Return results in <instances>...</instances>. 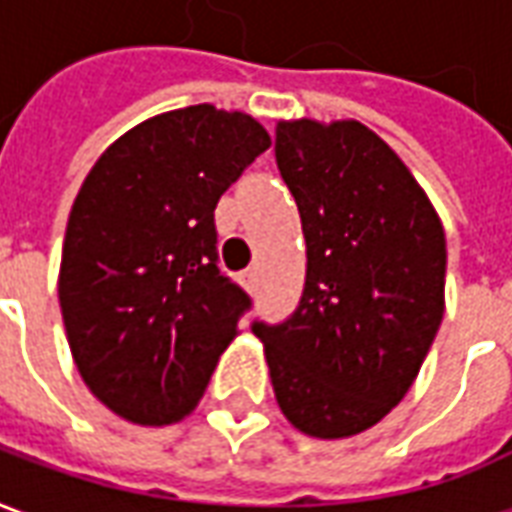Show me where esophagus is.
<instances>
[{
	"mask_svg": "<svg viewBox=\"0 0 512 512\" xmlns=\"http://www.w3.org/2000/svg\"><path fill=\"white\" fill-rule=\"evenodd\" d=\"M241 282H244V288L249 293H255L257 290V268H246L244 274H241Z\"/></svg>",
	"mask_w": 512,
	"mask_h": 512,
	"instance_id": "1",
	"label": "esophagus"
}]
</instances>
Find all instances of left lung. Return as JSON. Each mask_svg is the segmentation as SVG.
<instances>
[{
  "label": "left lung",
  "mask_w": 512,
  "mask_h": 512,
  "mask_svg": "<svg viewBox=\"0 0 512 512\" xmlns=\"http://www.w3.org/2000/svg\"><path fill=\"white\" fill-rule=\"evenodd\" d=\"M274 153L299 205L307 279L288 321L252 332L290 425L345 439L381 422L428 356L444 315V227L395 150L356 120H282Z\"/></svg>",
  "instance_id": "1"
}]
</instances>
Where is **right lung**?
<instances>
[{
    "instance_id": "1",
    "label": "right lung",
    "mask_w": 512,
    "mask_h": 512,
    "mask_svg": "<svg viewBox=\"0 0 512 512\" xmlns=\"http://www.w3.org/2000/svg\"><path fill=\"white\" fill-rule=\"evenodd\" d=\"M268 147L255 117L197 104L131 128L84 178L60 307L84 384L117 417L169 425L200 403L252 307L219 271L213 211Z\"/></svg>"
}]
</instances>
